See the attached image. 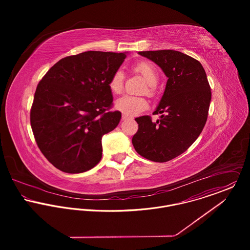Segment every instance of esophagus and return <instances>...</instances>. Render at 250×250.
I'll return each instance as SVG.
<instances>
[{
  "label": "esophagus",
  "mask_w": 250,
  "mask_h": 250,
  "mask_svg": "<svg viewBox=\"0 0 250 250\" xmlns=\"http://www.w3.org/2000/svg\"><path fill=\"white\" fill-rule=\"evenodd\" d=\"M121 118H122V120H127V119H129L130 117H129L128 115H126V114H122V117H121Z\"/></svg>",
  "instance_id": "34e87169"
}]
</instances>
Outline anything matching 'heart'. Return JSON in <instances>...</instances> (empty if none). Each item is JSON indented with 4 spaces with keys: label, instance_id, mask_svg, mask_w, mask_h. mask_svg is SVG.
<instances>
[{
    "label": "heart",
    "instance_id": "1",
    "mask_svg": "<svg viewBox=\"0 0 250 250\" xmlns=\"http://www.w3.org/2000/svg\"><path fill=\"white\" fill-rule=\"evenodd\" d=\"M133 71L141 75L146 82V85L143 87L142 93L149 97H154L156 94V84L159 81V74L153 63L147 61H142L133 66ZM124 73L117 69L109 79V90L113 94H120L124 88ZM114 107L127 115H137L147 108L148 103L144 97L124 95L115 101Z\"/></svg>",
    "mask_w": 250,
    "mask_h": 250
}]
</instances>
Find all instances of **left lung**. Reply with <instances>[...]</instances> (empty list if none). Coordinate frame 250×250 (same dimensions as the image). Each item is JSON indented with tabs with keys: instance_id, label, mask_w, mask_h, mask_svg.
I'll return each instance as SVG.
<instances>
[{
	"instance_id": "left-lung-1",
	"label": "left lung",
	"mask_w": 250,
	"mask_h": 250,
	"mask_svg": "<svg viewBox=\"0 0 250 250\" xmlns=\"http://www.w3.org/2000/svg\"><path fill=\"white\" fill-rule=\"evenodd\" d=\"M158 64L168 78L162 100L153 114L161 113L152 122L149 115L136 118L139 130L132 143L143 158L168 162L196 141L208 117L211 87L201 63L174 50L139 52Z\"/></svg>"
}]
</instances>
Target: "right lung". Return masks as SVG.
<instances>
[{
  "label": "right lung",
  "instance_id": "add662e5",
  "mask_svg": "<svg viewBox=\"0 0 250 250\" xmlns=\"http://www.w3.org/2000/svg\"><path fill=\"white\" fill-rule=\"evenodd\" d=\"M124 53L87 51L52 66L37 84L31 126L45 158L66 173L93 168L102 158V137L119 123L108 87Z\"/></svg>",
  "mask_w": 250,
  "mask_h": 250
}]
</instances>
